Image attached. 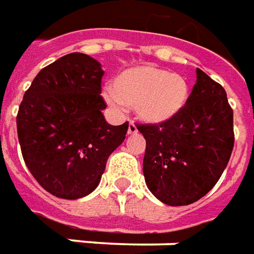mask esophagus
Masks as SVG:
<instances>
[{
	"label": "esophagus",
	"instance_id": "obj_1",
	"mask_svg": "<svg viewBox=\"0 0 254 254\" xmlns=\"http://www.w3.org/2000/svg\"><path fill=\"white\" fill-rule=\"evenodd\" d=\"M127 133L129 134L137 133V127H136V125H134L133 122H129V125H127Z\"/></svg>",
	"mask_w": 254,
	"mask_h": 254
}]
</instances>
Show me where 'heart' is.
I'll use <instances>...</instances> for the list:
<instances>
[{"instance_id": "heart-1", "label": "heart", "mask_w": 254, "mask_h": 254, "mask_svg": "<svg viewBox=\"0 0 254 254\" xmlns=\"http://www.w3.org/2000/svg\"><path fill=\"white\" fill-rule=\"evenodd\" d=\"M104 97L115 108L134 107L139 120L160 125L174 120L185 108L189 98V84L179 73L153 65L124 70L114 79L113 90Z\"/></svg>"}]
</instances>
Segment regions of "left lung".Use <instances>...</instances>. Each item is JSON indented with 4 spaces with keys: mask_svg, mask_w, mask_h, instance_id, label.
Here are the masks:
<instances>
[{
    "mask_svg": "<svg viewBox=\"0 0 254 254\" xmlns=\"http://www.w3.org/2000/svg\"><path fill=\"white\" fill-rule=\"evenodd\" d=\"M196 76L185 108L174 120L136 125L146 139V184L168 206H185L206 196L234 149V111L227 93L201 69H196Z\"/></svg>",
    "mask_w": 254,
    "mask_h": 254,
    "instance_id": "1",
    "label": "left lung"
}]
</instances>
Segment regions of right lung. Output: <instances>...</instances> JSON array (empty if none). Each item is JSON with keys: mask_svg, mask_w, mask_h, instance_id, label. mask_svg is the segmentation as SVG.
Wrapping results in <instances>:
<instances>
[{"mask_svg": "<svg viewBox=\"0 0 254 254\" xmlns=\"http://www.w3.org/2000/svg\"><path fill=\"white\" fill-rule=\"evenodd\" d=\"M104 70L80 53L43 68L19 105L16 127L25 164L47 192L62 199L97 188L110 154L125 140L127 122L113 127L103 115Z\"/></svg>", "mask_w": 254, "mask_h": 254, "instance_id": "add662e5", "label": "right lung"}]
</instances>
